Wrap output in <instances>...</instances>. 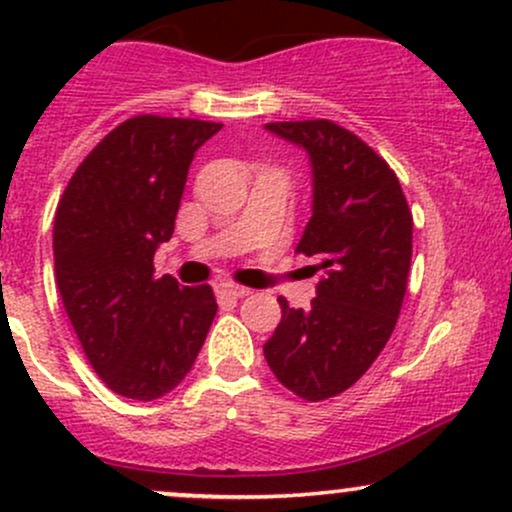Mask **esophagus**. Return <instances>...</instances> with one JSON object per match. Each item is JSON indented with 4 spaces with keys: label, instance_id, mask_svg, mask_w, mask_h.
<instances>
[{
    "label": "esophagus",
    "instance_id": "1",
    "mask_svg": "<svg viewBox=\"0 0 512 512\" xmlns=\"http://www.w3.org/2000/svg\"><path fill=\"white\" fill-rule=\"evenodd\" d=\"M250 296V289H243V286L236 284H219L216 286V298L219 301H238V298Z\"/></svg>",
    "mask_w": 512,
    "mask_h": 512
}]
</instances>
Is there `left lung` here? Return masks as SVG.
Wrapping results in <instances>:
<instances>
[{
	"label": "left lung",
	"mask_w": 512,
	"mask_h": 512,
	"mask_svg": "<svg viewBox=\"0 0 512 512\" xmlns=\"http://www.w3.org/2000/svg\"><path fill=\"white\" fill-rule=\"evenodd\" d=\"M308 154L313 207L296 252L320 272L310 308L279 298L281 322L264 358L281 385L308 402L349 390L397 325L411 264V211L395 170L330 120L269 122Z\"/></svg>",
	"instance_id": "left-lung-1"
}]
</instances>
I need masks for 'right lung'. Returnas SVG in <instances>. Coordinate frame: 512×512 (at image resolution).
<instances>
[{
  "label": "right lung",
  "mask_w": 512,
  "mask_h": 512,
  "mask_svg": "<svg viewBox=\"0 0 512 512\" xmlns=\"http://www.w3.org/2000/svg\"><path fill=\"white\" fill-rule=\"evenodd\" d=\"M223 125L137 115L84 158L52 228L64 310L110 390L151 402L182 383L216 315L211 286L154 279L175 231L187 170Z\"/></svg>",
  "instance_id": "1"
}]
</instances>
